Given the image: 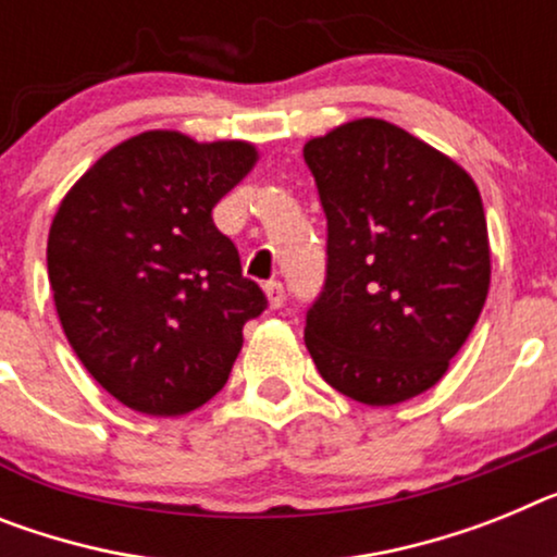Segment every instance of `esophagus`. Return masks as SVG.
Masks as SVG:
<instances>
[{"instance_id": "esophagus-1", "label": "esophagus", "mask_w": 557, "mask_h": 557, "mask_svg": "<svg viewBox=\"0 0 557 557\" xmlns=\"http://www.w3.org/2000/svg\"><path fill=\"white\" fill-rule=\"evenodd\" d=\"M264 296H268V304L270 310H278L284 301H287V296H284V287L278 282H270L268 287H264Z\"/></svg>"}]
</instances>
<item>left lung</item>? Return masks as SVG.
I'll list each match as a JSON object with an SVG mask.
<instances>
[{
  "label": "left lung",
  "instance_id": "8db88e82",
  "mask_svg": "<svg viewBox=\"0 0 557 557\" xmlns=\"http://www.w3.org/2000/svg\"><path fill=\"white\" fill-rule=\"evenodd\" d=\"M326 213V287L304 341L335 392L397 406L436 386L482 315L491 239L468 171L380 117L304 143Z\"/></svg>",
  "mask_w": 557,
  "mask_h": 557
}]
</instances>
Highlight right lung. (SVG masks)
Wrapping results in <instances>:
<instances>
[{
	"label": "right lung",
	"instance_id": "1",
	"mask_svg": "<svg viewBox=\"0 0 557 557\" xmlns=\"http://www.w3.org/2000/svg\"><path fill=\"white\" fill-rule=\"evenodd\" d=\"M256 163L247 140L149 129L98 157L61 199L47 236L61 330L132 411L206 406L227 383L245 321L268 307L211 216Z\"/></svg>",
	"mask_w": 557,
	"mask_h": 557
}]
</instances>
